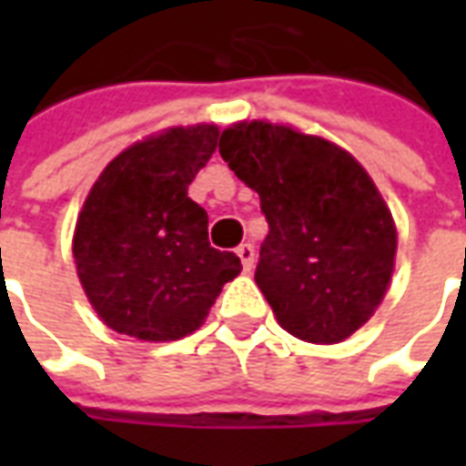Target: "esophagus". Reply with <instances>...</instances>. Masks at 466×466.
<instances>
[{"instance_id":"34e87169","label":"esophagus","mask_w":466,"mask_h":466,"mask_svg":"<svg viewBox=\"0 0 466 466\" xmlns=\"http://www.w3.org/2000/svg\"><path fill=\"white\" fill-rule=\"evenodd\" d=\"M237 254H239V259H242L244 272H252L254 269V247L249 242H244L237 247Z\"/></svg>"}]
</instances>
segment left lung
Here are the masks:
<instances>
[{
	"mask_svg": "<svg viewBox=\"0 0 466 466\" xmlns=\"http://www.w3.org/2000/svg\"><path fill=\"white\" fill-rule=\"evenodd\" d=\"M219 154L269 224L254 282L297 339L344 342L380 307L397 227L371 177L322 137L269 122L224 129Z\"/></svg>",
	"mask_w": 466,
	"mask_h": 466,
	"instance_id": "8db88e82",
	"label": "left lung"
}]
</instances>
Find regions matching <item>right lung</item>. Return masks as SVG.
I'll return each mask as SVG.
<instances>
[{"label":"right lung","mask_w":466,"mask_h":466,"mask_svg":"<svg viewBox=\"0 0 466 466\" xmlns=\"http://www.w3.org/2000/svg\"><path fill=\"white\" fill-rule=\"evenodd\" d=\"M217 139L214 124L147 137L106 164L86 194L72 252L109 329L144 342L182 339L242 272L237 254L209 247V217L187 197Z\"/></svg>","instance_id":"add662e5"}]
</instances>
